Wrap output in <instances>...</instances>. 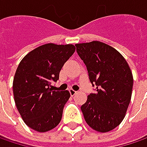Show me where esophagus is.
I'll return each mask as SVG.
<instances>
[{"label": "esophagus", "mask_w": 147, "mask_h": 147, "mask_svg": "<svg viewBox=\"0 0 147 147\" xmlns=\"http://www.w3.org/2000/svg\"><path fill=\"white\" fill-rule=\"evenodd\" d=\"M69 93H70V95L71 96H74V95H75V94L77 93L75 90H74V89H69Z\"/></svg>", "instance_id": "esophagus-1"}]
</instances>
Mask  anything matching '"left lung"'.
<instances>
[{
    "label": "left lung",
    "mask_w": 147,
    "mask_h": 147,
    "mask_svg": "<svg viewBox=\"0 0 147 147\" xmlns=\"http://www.w3.org/2000/svg\"><path fill=\"white\" fill-rule=\"evenodd\" d=\"M75 47L86 65L93 87L96 86V93L89 94L81 106L84 120L99 132L112 131L125 118L131 102V68L116 49L104 42L93 41Z\"/></svg>",
    "instance_id": "obj_1"
}]
</instances>
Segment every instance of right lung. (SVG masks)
Segmentation results:
<instances>
[{
    "label": "right lung",
    "mask_w": 147,
    "mask_h": 147,
    "mask_svg": "<svg viewBox=\"0 0 147 147\" xmlns=\"http://www.w3.org/2000/svg\"><path fill=\"white\" fill-rule=\"evenodd\" d=\"M72 44L47 43L31 51L20 62L13 79L16 106L25 124L38 132L55 128L61 121L68 90L53 89L63 64L74 53Z\"/></svg>",
    "instance_id": "add662e5"
}]
</instances>
